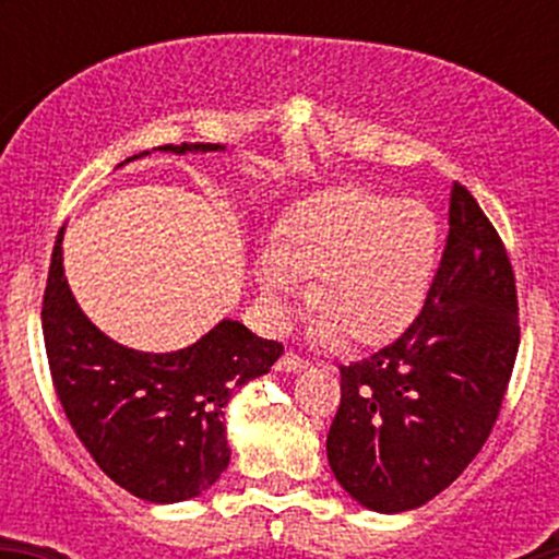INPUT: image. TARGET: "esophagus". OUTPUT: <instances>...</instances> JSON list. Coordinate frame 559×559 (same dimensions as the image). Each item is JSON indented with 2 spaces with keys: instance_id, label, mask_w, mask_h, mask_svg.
<instances>
[{
  "instance_id": "obj_1",
  "label": "esophagus",
  "mask_w": 559,
  "mask_h": 559,
  "mask_svg": "<svg viewBox=\"0 0 559 559\" xmlns=\"http://www.w3.org/2000/svg\"><path fill=\"white\" fill-rule=\"evenodd\" d=\"M308 362L302 357H297V354L286 352L284 357L275 362V370H281V373H300V370H306Z\"/></svg>"
}]
</instances>
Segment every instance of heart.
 <instances>
[{
	"mask_svg": "<svg viewBox=\"0 0 559 559\" xmlns=\"http://www.w3.org/2000/svg\"><path fill=\"white\" fill-rule=\"evenodd\" d=\"M438 264V222L414 200L346 186L300 202L257 259L270 319H289L313 278L316 335L379 346L414 321Z\"/></svg>",
	"mask_w": 559,
	"mask_h": 559,
	"instance_id": "b5f03b06",
	"label": "heart"
}]
</instances>
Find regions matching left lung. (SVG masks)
<instances>
[{"label":"left lung","instance_id":"left-lung-1","mask_svg":"<svg viewBox=\"0 0 559 559\" xmlns=\"http://www.w3.org/2000/svg\"><path fill=\"white\" fill-rule=\"evenodd\" d=\"M520 352L516 281L503 240L465 186L421 313L394 343L341 368L326 436L337 484L359 506H425L481 452Z\"/></svg>","mask_w":559,"mask_h":559}]
</instances>
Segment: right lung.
<instances>
[{"mask_svg": "<svg viewBox=\"0 0 559 559\" xmlns=\"http://www.w3.org/2000/svg\"><path fill=\"white\" fill-rule=\"evenodd\" d=\"M165 154L224 151L218 143L162 145ZM129 156L127 162L140 159ZM50 253L43 337L56 394L99 467L134 498L180 503L205 492L229 465L224 408L284 354L275 341L224 319L191 346L134 352L92 324L72 297L61 257Z\"/></svg>", "mask_w": 559, "mask_h": 559, "instance_id": "obj_1", "label": "right lung"}]
</instances>
